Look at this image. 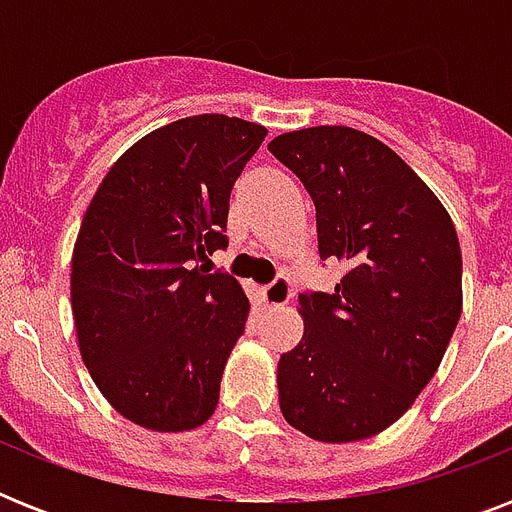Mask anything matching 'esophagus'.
I'll return each instance as SVG.
<instances>
[{"label":"esophagus","mask_w":512,"mask_h":512,"mask_svg":"<svg viewBox=\"0 0 512 512\" xmlns=\"http://www.w3.org/2000/svg\"><path fill=\"white\" fill-rule=\"evenodd\" d=\"M263 300L268 305H287L292 300V284L287 276H276L268 287H263Z\"/></svg>","instance_id":"esophagus-1"}]
</instances>
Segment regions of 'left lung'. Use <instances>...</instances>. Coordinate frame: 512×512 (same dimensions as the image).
I'll return each mask as SVG.
<instances>
[{
  "label": "left lung",
  "instance_id": "left-lung-1",
  "mask_svg": "<svg viewBox=\"0 0 512 512\" xmlns=\"http://www.w3.org/2000/svg\"><path fill=\"white\" fill-rule=\"evenodd\" d=\"M316 204L321 260L348 271L300 295L303 340L279 358L284 420L345 444L377 436L436 374L462 313V252L436 193L353 127L284 132L268 146Z\"/></svg>",
  "mask_w": 512,
  "mask_h": 512
}]
</instances>
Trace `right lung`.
Instances as JSON below:
<instances>
[{"label":"right lung","instance_id":"add662e5","mask_svg":"<svg viewBox=\"0 0 512 512\" xmlns=\"http://www.w3.org/2000/svg\"><path fill=\"white\" fill-rule=\"evenodd\" d=\"M268 130L236 116H185L127 148L92 196L71 257L84 366L108 404L148 430L212 417L249 300L201 265L228 247L236 177Z\"/></svg>","mask_w":512,"mask_h":512}]
</instances>
